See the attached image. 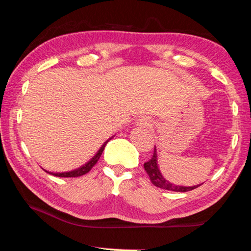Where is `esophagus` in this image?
Instances as JSON below:
<instances>
[{
	"label": "esophagus",
	"mask_w": 251,
	"mask_h": 251,
	"mask_svg": "<svg viewBox=\"0 0 251 251\" xmlns=\"http://www.w3.org/2000/svg\"><path fill=\"white\" fill-rule=\"evenodd\" d=\"M137 125L143 127H150L151 125V122L148 117H139L137 120Z\"/></svg>",
	"instance_id": "esophagus-1"
}]
</instances>
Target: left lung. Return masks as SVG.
<instances>
[{
    "mask_svg": "<svg viewBox=\"0 0 251 251\" xmlns=\"http://www.w3.org/2000/svg\"><path fill=\"white\" fill-rule=\"evenodd\" d=\"M144 168L147 173V175L150 176L151 181L154 184L156 187L161 189H166V190H173V192H180V193H185V192H189V190H193L195 188H197L201 185L197 186H192V187H184V186H177L174 185L172 182H169L168 180L165 179L161 175V173L159 171L158 165H157V152H156V148L154 151V154H152L151 158L146 161L144 164Z\"/></svg>",
    "mask_w": 251,
    "mask_h": 251,
    "instance_id": "left-lung-1",
    "label": "left lung"
}]
</instances>
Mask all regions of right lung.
Instances as JSON below:
<instances>
[{
	"instance_id": "add662e5",
	"label": "right lung",
	"mask_w": 251,
	"mask_h": 251,
	"mask_svg": "<svg viewBox=\"0 0 251 251\" xmlns=\"http://www.w3.org/2000/svg\"><path fill=\"white\" fill-rule=\"evenodd\" d=\"M109 139H110V138H109ZM109 139H108V141H109ZM108 141H106V142L103 144V145H101V147L100 148V151H97V154H96L94 157H93V158H92L90 161H88V163L83 165L82 167L75 169V171L67 172V173H50V172H48V171H45V172L49 173V174H52V175L56 176V177H79V176H83V175H85V174H87L88 172H90L91 169L93 168V166H94V165L97 163V160L100 159L101 152H103L104 148H105V146H106V144L108 143Z\"/></svg>"
}]
</instances>
